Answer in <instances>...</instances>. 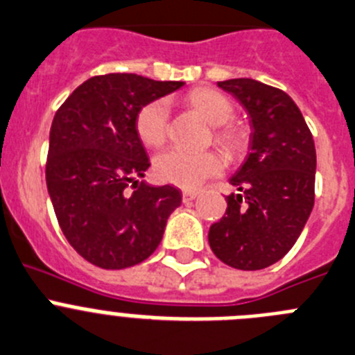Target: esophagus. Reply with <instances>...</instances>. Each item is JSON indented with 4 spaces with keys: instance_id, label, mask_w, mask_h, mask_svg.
<instances>
[{
    "instance_id": "esophagus-1",
    "label": "esophagus",
    "mask_w": 355,
    "mask_h": 355,
    "mask_svg": "<svg viewBox=\"0 0 355 355\" xmlns=\"http://www.w3.org/2000/svg\"><path fill=\"white\" fill-rule=\"evenodd\" d=\"M198 196H200L198 191H184V193H182V201H184V203H189V201L196 200Z\"/></svg>"
}]
</instances>
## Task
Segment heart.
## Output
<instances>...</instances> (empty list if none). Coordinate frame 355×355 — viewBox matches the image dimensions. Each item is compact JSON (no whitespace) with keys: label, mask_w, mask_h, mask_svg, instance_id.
I'll use <instances>...</instances> for the list:
<instances>
[{"label":"heart","mask_w":355,"mask_h":355,"mask_svg":"<svg viewBox=\"0 0 355 355\" xmlns=\"http://www.w3.org/2000/svg\"><path fill=\"white\" fill-rule=\"evenodd\" d=\"M187 102L216 127L214 139L228 154H237L244 148L245 134L239 127L228 123L235 107L232 101L219 92L194 90L187 95ZM136 132L143 145L157 148L170 134V104L166 98L146 102L136 114ZM225 170V161L216 152H187L170 148L159 154L154 161V175L162 184L180 189H196L207 178L217 177Z\"/></svg>","instance_id":"heart-1"}]
</instances>
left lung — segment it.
Returning a JSON list of instances; mask_svg holds the SVG:
<instances>
[{"instance_id":"8db88e82","label":"left lung","mask_w":355,"mask_h":355,"mask_svg":"<svg viewBox=\"0 0 355 355\" xmlns=\"http://www.w3.org/2000/svg\"><path fill=\"white\" fill-rule=\"evenodd\" d=\"M217 86L242 102L253 134L249 155L230 178L239 194L226 196L228 209L210 226L209 244L233 269L260 270L288 253L311 214L315 141L295 102L279 88L254 79Z\"/></svg>"}]
</instances>
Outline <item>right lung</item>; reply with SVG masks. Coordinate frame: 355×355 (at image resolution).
Instances as JSON below:
<instances>
[{
  "mask_svg": "<svg viewBox=\"0 0 355 355\" xmlns=\"http://www.w3.org/2000/svg\"><path fill=\"white\" fill-rule=\"evenodd\" d=\"M182 85L136 74L94 76L54 114L47 191L69 244L101 269H125L146 260L182 203L177 187L136 180L150 166L136 114L146 102Z\"/></svg>",
  "mask_w": 355,
  "mask_h": 355,
  "instance_id": "1",
  "label": "right lung"
}]
</instances>
